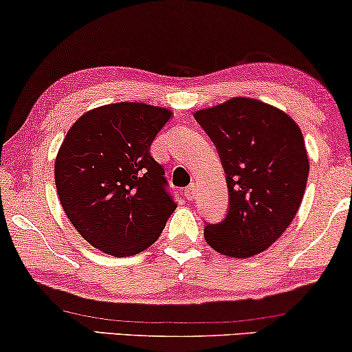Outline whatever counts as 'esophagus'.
Listing matches in <instances>:
<instances>
[{
	"instance_id": "esophagus-1",
	"label": "esophagus",
	"mask_w": 352,
	"mask_h": 352,
	"mask_svg": "<svg viewBox=\"0 0 352 352\" xmlns=\"http://www.w3.org/2000/svg\"><path fill=\"white\" fill-rule=\"evenodd\" d=\"M184 195H186L187 200H194L195 199V186L190 184L189 187H186Z\"/></svg>"
}]
</instances>
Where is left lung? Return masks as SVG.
<instances>
[{
	"label": "left lung",
	"instance_id": "obj_1",
	"mask_svg": "<svg viewBox=\"0 0 352 352\" xmlns=\"http://www.w3.org/2000/svg\"><path fill=\"white\" fill-rule=\"evenodd\" d=\"M220 155L230 210L204 237L218 254L248 258L267 250L294 220L309 177L304 135L280 108L248 97L195 111Z\"/></svg>",
	"mask_w": 352,
	"mask_h": 352
}]
</instances>
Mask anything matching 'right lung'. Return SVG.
<instances>
[{"label": "right lung", "instance_id": "1", "mask_svg": "<svg viewBox=\"0 0 352 352\" xmlns=\"http://www.w3.org/2000/svg\"><path fill=\"white\" fill-rule=\"evenodd\" d=\"M168 108L120 102L77 120L54 160L63 210L89 244L115 257H131L162 234L177 205L166 192L165 171L150 155Z\"/></svg>", "mask_w": 352, "mask_h": 352}]
</instances>
